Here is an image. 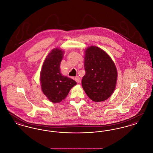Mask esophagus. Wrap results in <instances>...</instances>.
<instances>
[{"label": "esophagus", "mask_w": 153, "mask_h": 153, "mask_svg": "<svg viewBox=\"0 0 153 153\" xmlns=\"http://www.w3.org/2000/svg\"><path fill=\"white\" fill-rule=\"evenodd\" d=\"M75 81L77 82H79L80 81V77L79 76H76L75 77V79H74Z\"/></svg>", "instance_id": "34e87169"}]
</instances>
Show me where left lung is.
Listing matches in <instances>:
<instances>
[{
	"label": "left lung",
	"instance_id": "8db88e82",
	"mask_svg": "<svg viewBox=\"0 0 153 153\" xmlns=\"http://www.w3.org/2000/svg\"><path fill=\"white\" fill-rule=\"evenodd\" d=\"M85 52V74L82 79V86L92 100L104 101L116 87V66L108 54L97 46L89 47Z\"/></svg>",
	"mask_w": 153,
	"mask_h": 153
}]
</instances>
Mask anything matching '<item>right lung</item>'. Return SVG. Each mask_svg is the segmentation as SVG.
<instances>
[{"mask_svg":"<svg viewBox=\"0 0 153 153\" xmlns=\"http://www.w3.org/2000/svg\"><path fill=\"white\" fill-rule=\"evenodd\" d=\"M63 54L64 51L59 49L52 50L45 59L41 70L40 81L42 92L53 102H60L64 100L77 84L60 72L59 65Z\"/></svg>","mask_w":153,"mask_h":153,"instance_id":"1","label":"right lung"}]
</instances>
